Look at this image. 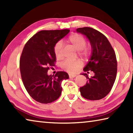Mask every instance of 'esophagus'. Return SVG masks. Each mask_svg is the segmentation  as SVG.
I'll list each match as a JSON object with an SVG mask.
<instances>
[{
	"mask_svg": "<svg viewBox=\"0 0 133 133\" xmlns=\"http://www.w3.org/2000/svg\"><path fill=\"white\" fill-rule=\"evenodd\" d=\"M69 75L70 78H74V77H75L76 76H77L76 74H71V73H69Z\"/></svg>",
	"mask_w": 133,
	"mask_h": 133,
	"instance_id": "1",
	"label": "esophagus"
}]
</instances>
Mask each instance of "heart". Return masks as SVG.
<instances>
[{
  "mask_svg": "<svg viewBox=\"0 0 133 133\" xmlns=\"http://www.w3.org/2000/svg\"><path fill=\"white\" fill-rule=\"evenodd\" d=\"M70 44L78 51V55L82 57H86L90 51V49L85 46L86 40L84 36L78 33L71 35L67 39ZM54 53L56 59L60 60L63 57V44L61 42H58L54 47ZM82 65V62L80 59L75 60H66L62 63V67L65 70L70 73H75L77 71Z\"/></svg>",
  "mask_w": 133,
  "mask_h": 133,
  "instance_id": "obj_1",
  "label": "heart"
}]
</instances>
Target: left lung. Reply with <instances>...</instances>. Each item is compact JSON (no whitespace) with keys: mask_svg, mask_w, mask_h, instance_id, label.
Masks as SVG:
<instances>
[{"mask_svg":"<svg viewBox=\"0 0 133 133\" xmlns=\"http://www.w3.org/2000/svg\"><path fill=\"white\" fill-rule=\"evenodd\" d=\"M76 31L86 36L92 48L90 58L83 70L94 74L90 78L86 73L82 74L87 76V81L80 88V93L87 100H100L109 93L115 82L117 71L115 51L107 38L96 29L85 27Z\"/></svg>","mask_w":133,"mask_h":133,"instance_id":"1","label":"left lung"}]
</instances>
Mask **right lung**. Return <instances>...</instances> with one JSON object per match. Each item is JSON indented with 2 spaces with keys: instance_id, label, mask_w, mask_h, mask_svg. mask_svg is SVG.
Masks as SVG:
<instances>
[{
  "instance_id": "obj_1",
  "label": "right lung",
  "mask_w": 133,
  "mask_h": 133,
  "mask_svg": "<svg viewBox=\"0 0 133 133\" xmlns=\"http://www.w3.org/2000/svg\"><path fill=\"white\" fill-rule=\"evenodd\" d=\"M69 31V29L41 30L24 47L20 58L22 79L29 95L37 102L48 104L57 100L62 93V81L69 77L64 71H57L53 76L48 74L55 66L54 47Z\"/></svg>"
}]
</instances>
